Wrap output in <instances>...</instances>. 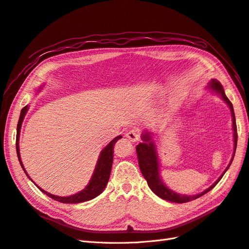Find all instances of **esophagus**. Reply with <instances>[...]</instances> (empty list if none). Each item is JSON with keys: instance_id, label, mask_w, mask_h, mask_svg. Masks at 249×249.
Wrapping results in <instances>:
<instances>
[{"instance_id": "1", "label": "esophagus", "mask_w": 249, "mask_h": 249, "mask_svg": "<svg viewBox=\"0 0 249 249\" xmlns=\"http://www.w3.org/2000/svg\"><path fill=\"white\" fill-rule=\"evenodd\" d=\"M125 136H126L127 139H130L133 142H136V141H138L140 139V134H139V132L137 130H131V131H129V132L125 134Z\"/></svg>"}]
</instances>
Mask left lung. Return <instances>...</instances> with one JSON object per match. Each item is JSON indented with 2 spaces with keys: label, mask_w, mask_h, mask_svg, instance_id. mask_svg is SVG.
<instances>
[{
  "label": "left lung",
  "mask_w": 249,
  "mask_h": 249,
  "mask_svg": "<svg viewBox=\"0 0 249 249\" xmlns=\"http://www.w3.org/2000/svg\"><path fill=\"white\" fill-rule=\"evenodd\" d=\"M211 88H213L214 90L219 93L222 99L229 104V106L231 108V116H232V129H233V140H235V150H233V156H232V159L230 163V165L231 164L232 160H233V157H235V153H236V148H237V140H238V134H237V124H236V118H235V113H233V108H232V105L231 103V101L228 99V96L225 95L224 93V90L221 86V84L218 81L216 80H212L210 84ZM143 141L142 143H139V144L136 146V153H137V158H138V164H139V167L141 170L142 176L144 177V178L146 179V182L149 186L150 189L152 191L157 194L158 196L165 199V200H168L171 202H177V203H184V202H188L190 200H194L196 199L202 195H205L206 193H208L209 191H211L213 189V188L218 184V182L221 179V178L223 177V175L225 173L230 167V165L228 166V168L224 170V172L222 173V176L218 178L216 182L211 186L210 188H208L207 190H205L203 192L196 194V195H192V196H186V195H180L178 194L176 192H173L171 190H169L168 188L165 186L162 180L159 177V163H158L157 160V155H156V148H155V143L152 141V138L148 134H145L144 136H143Z\"/></svg>",
  "instance_id": "left-lung-1"
}]
</instances>
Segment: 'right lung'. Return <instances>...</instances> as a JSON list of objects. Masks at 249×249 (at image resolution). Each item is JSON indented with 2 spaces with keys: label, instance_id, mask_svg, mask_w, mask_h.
<instances>
[{
  "label": "right lung",
  "instance_id": "add662e5",
  "mask_svg": "<svg viewBox=\"0 0 249 249\" xmlns=\"http://www.w3.org/2000/svg\"><path fill=\"white\" fill-rule=\"evenodd\" d=\"M27 110H28V107L26 106V107L22 108L21 111H20V115H19V119H18V129H17V143H16L18 161H19L21 167H22V169H24L25 172H26V170H25L24 166H22L20 156H19L18 138H19L21 123H22V120H24V117L26 115ZM120 138H123V137L122 136L115 137L106 147H105L102 150V153H101L100 158H99V161H97V165L95 167V170L93 172V176H92L91 179H90V182L87 185V187L85 188V189H83L81 192L73 194V195H71V196L61 197V196H56V195L50 194L47 191L42 190L41 188L38 187L39 190L41 192H43L44 194H47L48 196H50L51 198L55 199L59 202H63V203H79V202L87 201V200H90V199L96 197L97 195L101 194L104 191L105 187H106V185L108 183L109 178H110V173H111V168H112V163H113V148H114V144L116 143V141Z\"/></svg>",
  "mask_w": 249,
  "mask_h": 249
}]
</instances>
